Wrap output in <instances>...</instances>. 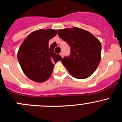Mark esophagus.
Masks as SVG:
<instances>
[{
    "label": "esophagus",
    "mask_w": 122,
    "mask_h": 122,
    "mask_svg": "<svg viewBox=\"0 0 122 122\" xmlns=\"http://www.w3.org/2000/svg\"><path fill=\"white\" fill-rule=\"evenodd\" d=\"M60 55H61V56H62V57H63V56H64V54H63V52H61V53H60Z\"/></svg>",
    "instance_id": "esophagus-1"
}]
</instances>
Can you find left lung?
Masks as SVG:
<instances>
[{
    "mask_svg": "<svg viewBox=\"0 0 122 122\" xmlns=\"http://www.w3.org/2000/svg\"><path fill=\"white\" fill-rule=\"evenodd\" d=\"M58 35L70 47L69 56L61 60L69 73L79 79L91 76L101 60L100 41L89 32L77 27L60 30Z\"/></svg>",
    "mask_w": 122,
    "mask_h": 122,
    "instance_id": "1",
    "label": "left lung"
}]
</instances>
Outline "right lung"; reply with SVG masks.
<instances>
[{"instance_id":"add662e5","label":"right lung","mask_w":122,"mask_h":122,"mask_svg":"<svg viewBox=\"0 0 122 122\" xmlns=\"http://www.w3.org/2000/svg\"><path fill=\"white\" fill-rule=\"evenodd\" d=\"M57 31L53 29L38 30L30 34L21 44L18 60L24 74L31 80L43 82L52 73L53 62L61 61L62 57L54 52L56 43L49 46V40Z\"/></svg>"}]
</instances>
